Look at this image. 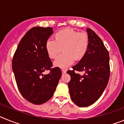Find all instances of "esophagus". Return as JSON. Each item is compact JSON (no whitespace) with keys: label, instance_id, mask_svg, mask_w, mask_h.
I'll return each mask as SVG.
<instances>
[{"label":"esophagus","instance_id":"1","mask_svg":"<svg viewBox=\"0 0 124 124\" xmlns=\"http://www.w3.org/2000/svg\"><path fill=\"white\" fill-rule=\"evenodd\" d=\"M67 72V69H63L62 70V73H66Z\"/></svg>","mask_w":124,"mask_h":124}]
</instances>
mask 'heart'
<instances>
[{
    "mask_svg": "<svg viewBox=\"0 0 124 124\" xmlns=\"http://www.w3.org/2000/svg\"><path fill=\"white\" fill-rule=\"evenodd\" d=\"M89 46V38L86 33L78 32L70 28L59 30L54 35V40H48L45 43V50L49 58L55 59L54 66L63 68L69 66L74 60L83 59Z\"/></svg>",
    "mask_w": 124,
    "mask_h": 124,
    "instance_id": "obj_1",
    "label": "heart"
}]
</instances>
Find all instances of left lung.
Listing matches in <instances>:
<instances>
[{"mask_svg":"<svg viewBox=\"0 0 124 124\" xmlns=\"http://www.w3.org/2000/svg\"><path fill=\"white\" fill-rule=\"evenodd\" d=\"M86 31L89 38L87 53L73 70L67 71L71 76L68 83L70 97L76 105L84 107L92 105L99 99L109 81L110 76L109 52L102 41L90 28ZM75 70L83 71V75Z\"/></svg>","mask_w":124,"mask_h":124,"instance_id":"8db88e82","label":"left lung"}]
</instances>
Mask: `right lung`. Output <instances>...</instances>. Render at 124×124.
<instances>
[{
    "mask_svg": "<svg viewBox=\"0 0 124 124\" xmlns=\"http://www.w3.org/2000/svg\"><path fill=\"white\" fill-rule=\"evenodd\" d=\"M53 33L51 27H33L20 41L12 60V70L20 93L34 104H41L51 99L61 71L46 53L45 43ZM50 70V73H42Z\"/></svg>",
    "mask_w": 124,
    "mask_h": 124,
    "instance_id": "right-lung-1",
    "label": "right lung"
}]
</instances>
